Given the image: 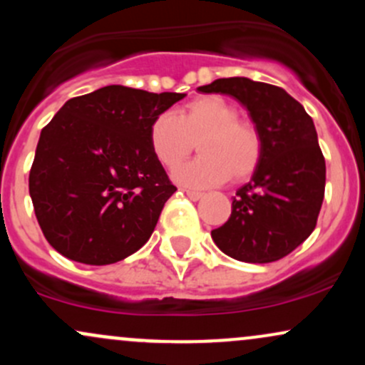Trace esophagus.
<instances>
[{"label":"esophagus","mask_w":365,"mask_h":365,"mask_svg":"<svg viewBox=\"0 0 365 365\" xmlns=\"http://www.w3.org/2000/svg\"><path fill=\"white\" fill-rule=\"evenodd\" d=\"M185 194L190 200H199V199H202V197H204L202 192H195V190H185Z\"/></svg>","instance_id":"esophagus-1"}]
</instances>
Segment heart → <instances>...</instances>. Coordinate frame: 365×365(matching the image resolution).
<instances>
[{"label": "heart", "instance_id": "obj_1", "mask_svg": "<svg viewBox=\"0 0 365 365\" xmlns=\"http://www.w3.org/2000/svg\"><path fill=\"white\" fill-rule=\"evenodd\" d=\"M195 144L200 156L175 173V180L183 185L212 187L230 177L244 180L261 161L257 128L238 120L237 108L221 96L197 98L178 115L161 113L150 123V150L166 170L178 168Z\"/></svg>", "mask_w": 365, "mask_h": 365}]
</instances>
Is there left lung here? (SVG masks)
<instances>
[{"mask_svg":"<svg viewBox=\"0 0 365 365\" xmlns=\"http://www.w3.org/2000/svg\"><path fill=\"white\" fill-rule=\"evenodd\" d=\"M197 91L235 98L262 142L252 178L237 190L232 215L212 230V240L237 261H278L314 232L324 199L326 163L314 121L282 87L247 77L217 78Z\"/></svg>","mask_w":365,"mask_h":365,"instance_id":"left-lung-1","label":"left lung"}]
</instances>
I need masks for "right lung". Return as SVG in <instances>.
<instances>
[{
	"mask_svg": "<svg viewBox=\"0 0 365 365\" xmlns=\"http://www.w3.org/2000/svg\"><path fill=\"white\" fill-rule=\"evenodd\" d=\"M106 86L68 99L41 132L29 194L46 240L104 266L137 252L175 194L149 145L158 115L185 98Z\"/></svg>",
	"mask_w": 365,
	"mask_h": 365,
	"instance_id": "obj_1",
	"label": "right lung"
}]
</instances>
